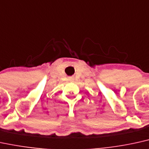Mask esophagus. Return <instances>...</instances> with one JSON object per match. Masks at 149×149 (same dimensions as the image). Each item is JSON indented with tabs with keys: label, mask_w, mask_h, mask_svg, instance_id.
<instances>
[{
	"label": "esophagus",
	"mask_w": 149,
	"mask_h": 149,
	"mask_svg": "<svg viewBox=\"0 0 149 149\" xmlns=\"http://www.w3.org/2000/svg\"><path fill=\"white\" fill-rule=\"evenodd\" d=\"M72 80V79H71V80Z\"/></svg>",
	"instance_id": "obj_1"
}]
</instances>
